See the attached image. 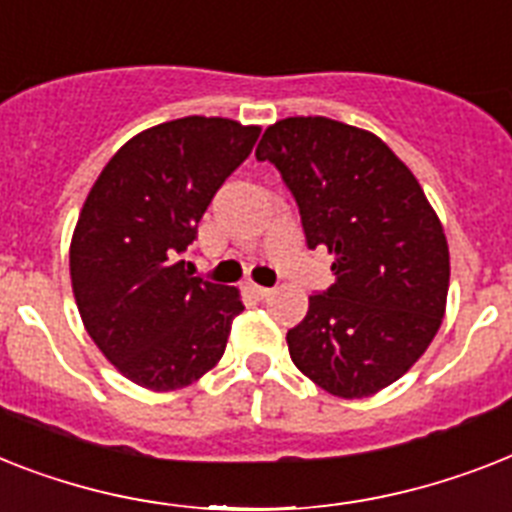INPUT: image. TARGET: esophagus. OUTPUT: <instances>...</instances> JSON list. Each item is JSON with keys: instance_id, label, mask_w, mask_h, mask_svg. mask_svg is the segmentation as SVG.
Masks as SVG:
<instances>
[{"instance_id": "1", "label": "esophagus", "mask_w": 512, "mask_h": 512, "mask_svg": "<svg viewBox=\"0 0 512 512\" xmlns=\"http://www.w3.org/2000/svg\"><path fill=\"white\" fill-rule=\"evenodd\" d=\"M249 289H252V294H257V297H260V299H265V297H270V294H273V289H270V286L252 284V286H249Z\"/></svg>"}]
</instances>
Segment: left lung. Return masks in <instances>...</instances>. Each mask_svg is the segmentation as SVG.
Wrapping results in <instances>:
<instances>
[{
    "label": "left lung",
    "instance_id": "8db88e82",
    "mask_svg": "<svg viewBox=\"0 0 512 512\" xmlns=\"http://www.w3.org/2000/svg\"><path fill=\"white\" fill-rule=\"evenodd\" d=\"M255 155L297 199L307 247L334 255L336 281L286 334L294 365L342 400L381 392L442 326L450 249L434 207L384 141L339 120H276Z\"/></svg>",
    "mask_w": 512,
    "mask_h": 512
}]
</instances>
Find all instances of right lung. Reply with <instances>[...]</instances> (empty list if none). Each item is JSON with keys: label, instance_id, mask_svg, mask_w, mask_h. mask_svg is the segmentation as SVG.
Returning <instances> with one entry per match:
<instances>
[{"label": "right lung", "instance_id": "obj_1", "mask_svg": "<svg viewBox=\"0 0 512 512\" xmlns=\"http://www.w3.org/2000/svg\"><path fill=\"white\" fill-rule=\"evenodd\" d=\"M260 126L168 120L128 139L91 186L70 242L81 321L134 384L173 392L215 368L244 310L234 286L181 260L215 191L249 157Z\"/></svg>", "mask_w": 512, "mask_h": 512}]
</instances>
